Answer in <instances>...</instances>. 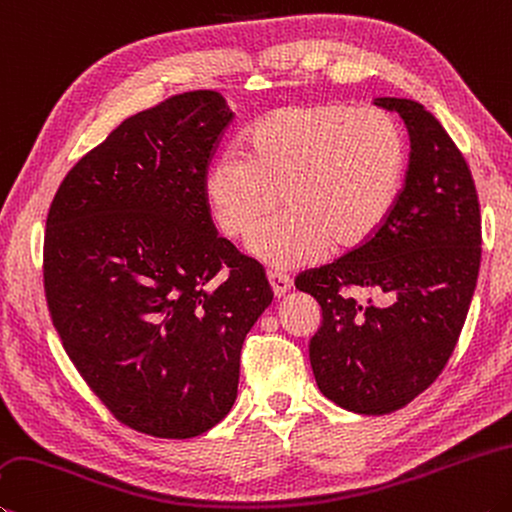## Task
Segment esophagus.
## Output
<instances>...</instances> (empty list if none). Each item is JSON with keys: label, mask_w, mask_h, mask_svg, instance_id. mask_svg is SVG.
Instances as JSON below:
<instances>
[{"label": "esophagus", "mask_w": 512, "mask_h": 512, "mask_svg": "<svg viewBox=\"0 0 512 512\" xmlns=\"http://www.w3.org/2000/svg\"><path fill=\"white\" fill-rule=\"evenodd\" d=\"M268 284H271L275 297H284L288 291H291L293 280L280 271H268Z\"/></svg>", "instance_id": "obj_1"}]
</instances>
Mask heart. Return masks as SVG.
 <instances>
[{
    "mask_svg": "<svg viewBox=\"0 0 512 512\" xmlns=\"http://www.w3.org/2000/svg\"><path fill=\"white\" fill-rule=\"evenodd\" d=\"M405 170V138L380 107H288L250 129L244 154H221L206 201L226 237L250 232L283 197L287 210L248 239L273 268H300L324 250L358 246L385 224Z\"/></svg>",
    "mask_w": 512,
    "mask_h": 512,
    "instance_id": "obj_1",
    "label": "heart"
}]
</instances>
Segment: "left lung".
Wrapping results in <instances>:
<instances>
[{
    "mask_svg": "<svg viewBox=\"0 0 512 512\" xmlns=\"http://www.w3.org/2000/svg\"><path fill=\"white\" fill-rule=\"evenodd\" d=\"M374 105L407 127L405 188L365 244L295 280L322 309L309 342L315 383L356 414L401 410L434 383L466 322L481 262L479 199L457 145L421 102ZM349 287L385 294L386 304L358 303Z\"/></svg>",
    "mask_w": 512,
    "mask_h": 512,
    "instance_id": "left-lung-1",
    "label": "left lung"
}]
</instances>
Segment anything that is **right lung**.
<instances>
[{
	"mask_svg": "<svg viewBox=\"0 0 512 512\" xmlns=\"http://www.w3.org/2000/svg\"><path fill=\"white\" fill-rule=\"evenodd\" d=\"M232 116L217 91L138 111L73 165L46 217L53 327L107 410L156 439L230 412L241 345L273 302L259 264L217 237L203 190Z\"/></svg>",
	"mask_w": 512,
	"mask_h": 512,
	"instance_id": "add662e5",
	"label": "right lung"
}]
</instances>
